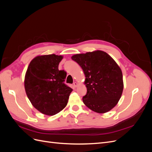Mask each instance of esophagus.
Segmentation results:
<instances>
[{
    "label": "esophagus",
    "mask_w": 152,
    "mask_h": 152,
    "mask_svg": "<svg viewBox=\"0 0 152 152\" xmlns=\"http://www.w3.org/2000/svg\"><path fill=\"white\" fill-rule=\"evenodd\" d=\"M73 86H74L75 87H77V86H78V83H77V82H74V83H73Z\"/></svg>",
    "instance_id": "1"
}]
</instances>
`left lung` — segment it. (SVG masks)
<instances>
[{
  "instance_id": "left-lung-1",
  "label": "left lung",
  "mask_w": 152,
  "mask_h": 152,
  "mask_svg": "<svg viewBox=\"0 0 152 152\" xmlns=\"http://www.w3.org/2000/svg\"><path fill=\"white\" fill-rule=\"evenodd\" d=\"M84 71L87 93L84 103L99 113L115 107L124 89L122 72L114 59L103 50L77 54L72 56Z\"/></svg>"
}]
</instances>
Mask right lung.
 <instances>
[{
	"label": "right lung",
	"mask_w": 152,
	"mask_h": 152,
	"mask_svg": "<svg viewBox=\"0 0 152 152\" xmlns=\"http://www.w3.org/2000/svg\"><path fill=\"white\" fill-rule=\"evenodd\" d=\"M63 58L54 54L37 56L26 72V94L31 104L47 115H54L65 108L73 91L64 84L66 73L58 69Z\"/></svg>",
	"instance_id": "right-lung-1"
}]
</instances>
